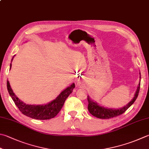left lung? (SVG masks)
I'll use <instances>...</instances> for the list:
<instances>
[{"label":"left lung","mask_w":149,"mask_h":149,"mask_svg":"<svg viewBox=\"0 0 149 149\" xmlns=\"http://www.w3.org/2000/svg\"><path fill=\"white\" fill-rule=\"evenodd\" d=\"M141 76V74H140ZM141 78V77H140ZM140 89V82L139 83L138 87H137V91L136 92L135 96L133 98L130 102H129L127 106H124L121 108L119 109H112V108H107L100 106L97 102H93L90 98L88 96V111H89L92 116L97 117L99 119H110L113 118V117L119 116L120 115L123 114L125 111L127 110L128 108H130L131 105L135 102L137 96H138L139 92Z\"/></svg>","instance_id":"1"}]
</instances>
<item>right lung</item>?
<instances>
[{"label": "right lung", "mask_w": 149, "mask_h": 149, "mask_svg": "<svg viewBox=\"0 0 149 149\" xmlns=\"http://www.w3.org/2000/svg\"><path fill=\"white\" fill-rule=\"evenodd\" d=\"M11 67H12V63L10 64V69ZM74 87L75 85L73 83L68 88L64 89L58 95L56 99L45 105H30L26 104L24 102H22L20 99H19V98L13 93L12 89L11 88L9 81L7 80V89L8 93L20 111L26 116L39 120L50 119L56 116L61 109L62 108L66 99L72 92Z\"/></svg>", "instance_id": "add662e5"}]
</instances>
